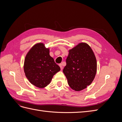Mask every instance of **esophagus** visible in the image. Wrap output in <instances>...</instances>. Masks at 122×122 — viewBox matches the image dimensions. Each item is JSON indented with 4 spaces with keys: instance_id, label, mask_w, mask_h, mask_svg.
<instances>
[{
    "instance_id": "obj_1",
    "label": "esophagus",
    "mask_w": 122,
    "mask_h": 122,
    "mask_svg": "<svg viewBox=\"0 0 122 122\" xmlns=\"http://www.w3.org/2000/svg\"><path fill=\"white\" fill-rule=\"evenodd\" d=\"M59 66H60L61 70H62V69H63V67H62V64H60V65H59Z\"/></svg>"
}]
</instances>
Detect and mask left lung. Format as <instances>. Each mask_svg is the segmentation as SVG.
<instances>
[{"mask_svg": "<svg viewBox=\"0 0 122 122\" xmlns=\"http://www.w3.org/2000/svg\"><path fill=\"white\" fill-rule=\"evenodd\" d=\"M96 71V58L88 44L80 43L69 50L63 72L72 89L80 91L86 88L93 82Z\"/></svg>", "mask_w": 122, "mask_h": 122, "instance_id": "8db88e82", "label": "left lung"}]
</instances>
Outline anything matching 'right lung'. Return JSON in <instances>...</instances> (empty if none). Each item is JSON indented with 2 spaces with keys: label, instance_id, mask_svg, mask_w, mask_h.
Wrapping results in <instances>:
<instances>
[{
  "label": "right lung",
  "instance_id": "right-lung-1",
  "mask_svg": "<svg viewBox=\"0 0 122 122\" xmlns=\"http://www.w3.org/2000/svg\"><path fill=\"white\" fill-rule=\"evenodd\" d=\"M24 70L32 84L39 88L48 85L61 68L50 56L49 49L43 43L36 44L29 50L24 60Z\"/></svg>",
  "mask_w": 122,
  "mask_h": 122
}]
</instances>
